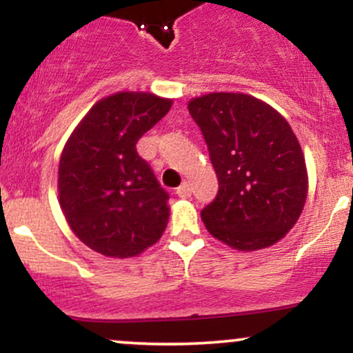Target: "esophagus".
<instances>
[{"label":"esophagus","instance_id":"1","mask_svg":"<svg viewBox=\"0 0 353 353\" xmlns=\"http://www.w3.org/2000/svg\"><path fill=\"white\" fill-rule=\"evenodd\" d=\"M176 194L179 197H182V199H188V197L190 196V185L188 184V182H184V184H181L179 188L176 189Z\"/></svg>","mask_w":353,"mask_h":353}]
</instances>
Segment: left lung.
Masks as SVG:
<instances>
[{
    "instance_id": "obj_1",
    "label": "left lung",
    "mask_w": 353,
    "mask_h": 353,
    "mask_svg": "<svg viewBox=\"0 0 353 353\" xmlns=\"http://www.w3.org/2000/svg\"><path fill=\"white\" fill-rule=\"evenodd\" d=\"M188 108L219 181L216 199L201 212L210 236L242 252L274 245L299 221L309 190L290 124L244 92H209Z\"/></svg>"
}]
</instances>
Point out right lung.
<instances>
[{
    "mask_svg": "<svg viewBox=\"0 0 353 353\" xmlns=\"http://www.w3.org/2000/svg\"><path fill=\"white\" fill-rule=\"evenodd\" d=\"M172 99L121 91L103 98L71 132L58 169L59 205L74 236L106 257H136L159 241L169 194L136 151Z\"/></svg>",
    "mask_w": 353,
    "mask_h": 353,
    "instance_id": "1",
    "label": "right lung"
}]
</instances>
